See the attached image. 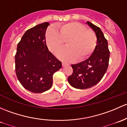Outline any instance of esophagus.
Here are the masks:
<instances>
[{
    "label": "esophagus",
    "instance_id": "esophagus-1",
    "mask_svg": "<svg viewBox=\"0 0 127 127\" xmlns=\"http://www.w3.org/2000/svg\"><path fill=\"white\" fill-rule=\"evenodd\" d=\"M62 65L63 66H66V65H68V64H66V63H65V62H62Z\"/></svg>",
    "mask_w": 127,
    "mask_h": 127
}]
</instances>
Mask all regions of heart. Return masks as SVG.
Returning a JSON list of instances; mask_svg holds the SVG:
<instances>
[{"instance_id": "1", "label": "heart", "mask_w": 127, "mask_h": 127, "mask_svg": "<svg viewBox=\"0 0 127 127\" xmlns=\"http://www.w3.org/2000/svg\"><path fill=\"white\" fill-rule=\"evenodd\" d=\"M57 31L48 28L45 32V41L49 50L57 53L63 48L66 41L68 48L57 54L61 59L66 62L77 58L83 61L88 58L96 48L97 38L92 30L78 22H70L57 26Z\"/></svg>"}]
</instances>
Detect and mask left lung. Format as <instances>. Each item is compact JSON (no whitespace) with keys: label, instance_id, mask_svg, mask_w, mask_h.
Returning a JSON list of instances; mask_svg holds the SVG:
<instances>
[{"label":"left lung","instance_id":"8db88e82","mask_svg":"<svg viewBox=\"0 0 127 127\" xmlns=\"http://www.w3.org/2000/svg\"><path fill=\"white\" fill-rule=\"evenodd\" d=\"M95 32L97 43L91 57L83 62L71 65L73 73L68 78L69 83L79 89L91 88L102 79L108 67L109 53L107 40L101 30L91 22H86Z\"/></svg>","mask_w":127,"mask_h":127}]
</instances>
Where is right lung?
I'll list each match as a JSON object with an SVG mask.
<instances>
[{"label": "right lung", "mask_w": 127, "mask_h": 127, "mask_svg": "<svg viewBox=\"0 0 127 127\" xmlns=\"http://www.w3.org/2000/svg\"><path fill=\"white\" fill-rule=\"evenodd\" d=\"M48 23L27 30L18 43L15 71L22 86L33 93H42L53 85V76L62 68V62L49 51L45 41Z\"/></svg>", "instance_id": "add662e5"}]
</instances>
